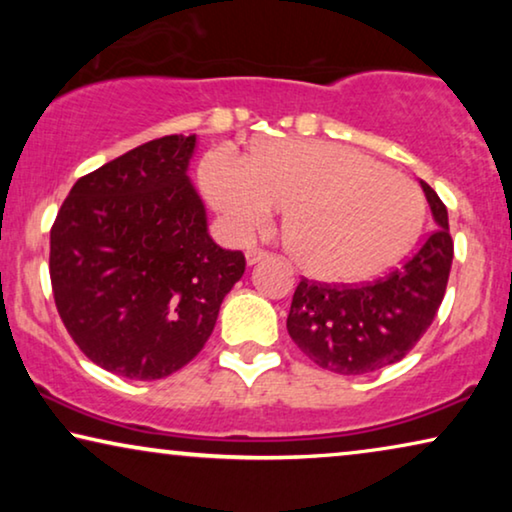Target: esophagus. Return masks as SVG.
<instances>
[{
  "label": "esophagus",
  "instance_id": "1",
  "mask_svg": "<svg viewBox=\"0 0 512 512\" xmlns=\"http://www.w3.org/2000/svg\"><path fill=\"white\" fill-rule=\"evenodd\" d=\"M265 258H268V251H263V249L251 247V249L247 251V263H249V265L261 263V261H265Z\"/></svg>",
  "mask_w": 512,
  "mask_h": 512
}]
</instances>
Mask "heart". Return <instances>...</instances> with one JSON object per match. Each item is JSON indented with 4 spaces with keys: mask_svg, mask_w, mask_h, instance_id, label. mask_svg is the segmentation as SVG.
<instances>
[{
    "mask_svg": "<svg viewBox=\"0 0 512 512\" xmlns=\"http://www.w3.org/2000/svg\"><path fill=\"white\" fill-rule=\"evenodd\" d=\"M209 202L235 233H251L286 207L284 244L307 275L361 282L401 261L424 221L419 188L349 146L270 139L240 160L226 149L202 158Z\"/></svg>",
    "mask_w": 512,
    "mask_h": 512,
    "instance_id": "b5f03b06",
    "label": "heart"
}]
</instances>
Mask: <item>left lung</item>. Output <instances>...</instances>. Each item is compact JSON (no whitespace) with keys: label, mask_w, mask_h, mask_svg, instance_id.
Masks as SVG:
<instances>
[{"label":"left lung","mask_w":512,"mask_h":512,"mask_svg":"<svg viewBox=\"0 0 512 512\" xmlns=\"http://www.w3.org/2000/svg\"><path fill=\"white\" fill-rule=\"evenodd\" d=\"M436 230L408 261L387 277L363 286L298 284L289 319L291 340L319 368L363 375L401 361L426 333L443 303L454 244L447 209L438 193L419 181Z\"/></svg>","instance_id":"left-lung-1"}]
</instances>
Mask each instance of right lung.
<instances>
[{"instance_id":"right-lung-1","label":"right lung","mask_w":512,"mask_h":512,"mask_svg":"<svg viewBox=\"0 0 512 512\" xmlns=\"http://www.w3.org/2000/svg\"><path fill=\"white\" fill-rule=\"evenodd\" d=\"M198 137L146 142L81 177L51 228V284L83 354L128 380L177 373L214 331L244 275L188 179Z\"/></svg>"}]
</instances>
